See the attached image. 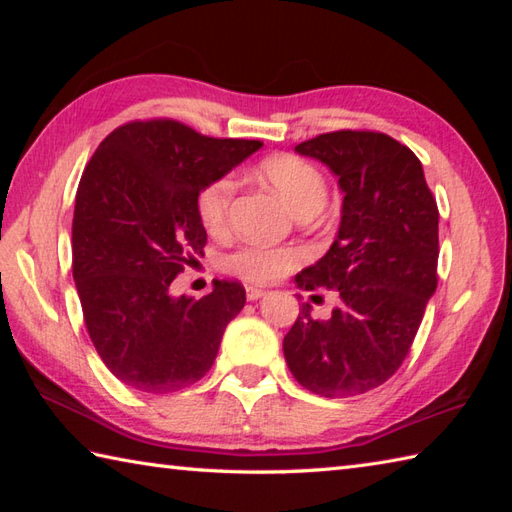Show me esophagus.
<instances>
[{"label":"esophagus","instance_id":"esophagus-1","mask_svg":"<svg viewBox=\"0 0 512 512\" xmlns=\"http://www.w3.org/2000/svg\"><path fill=\"white\" fill-rule=\"evenodd\" d=\"M266 295L264 288H257V286H248L246 288V297L248 301H255V299H262Z\"/></svg>","mask_w":512,"mask_h":512}]
</instances>
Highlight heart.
Instances as JSON below:
<instances>
[{
    "label": "heart",
    "mask_w": 512,
    "mask_h": 512,
    "mask_svg": "<svg viewBox=\"0 0 512 512\" xmlns=\"http://www.w3.org/2000/svg\"><path fill=\"white\" fill-rule=\"evenodd\" d=\"M257 173L299 217L319 213L325 200H328V184H325L321 169L314 167L310 160L301 156H268L259 162ZM233 195L235 182L228 176L211 180L198 193V202L195 204H198L200 222L211 235L222 233L226 228ZM299 257V250L295 248L242 244L222 259V266L228 273L239 275L246 281L266 284V281L279 279L288 270L295 268Z\"/></svg>",
    "instance_id": "1"
}]
</instances>
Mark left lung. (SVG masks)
Masks as SVG:
<instances>
[{"mask_svg":"<svg viewBox=\"0 0 512 512\" xmlns=\"http://www.w3.org/2000/svg\"><path fill=\"white\" fill-rule=\"evenodd\" d=\"M321 160L345 193L328 253L297 286L341 297L332 317L303 303L284 339L297 383L325 398L365 394L405 361L438 286V204L416 154L380 132L321 134L295 147Z\"/></svg>","mask_w":512,"mask_h":512,"instance_id":"1","label":"left lung"}]
</instances>
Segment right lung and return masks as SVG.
Returning <instances> with one entry per match:
<instances>
[{"label":"right lung","mask_w":512,"mask_h":512,"mask_svg":"<svg viewBox=\"0 0 512 512\" xmlns=\"http://www.w3.org/2000/svg\"><path fill=\"white\" fill-rule=\"evenodd\" d=\"M259 147L151 118L116 127L85 167L72 275L96 352L127 387L167 394L211 369L246 290L215 281L202 299L173 297L171 281L206 244L198 193Z\"/></svg>","instance_id":"add662e5"}]
</instances>
